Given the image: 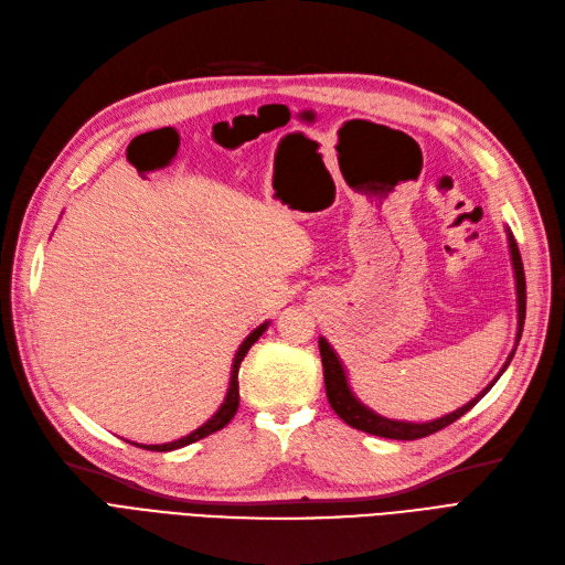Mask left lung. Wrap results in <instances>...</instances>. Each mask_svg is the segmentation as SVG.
<instances>
[{
    "instance_id": "left-lung-1",
    "label": "left lung",
    "mask_w": 565,
    "mask_h": 565,
    "mask_svg": "<svg viewBox=\"0 0 565 565\" xmlns=\"http://www.w3.org/2000/svg\"><path fill=\"white\" fill-rule=\"evenodd\" d=\"M508 233V246H510V258H512V269H514V288H516V338H514V349L508 356L505 365L500 367V372L495 374V380L482 388V393H477L470 403H466L463 407L454 409L451 414L440 416V419H433V422H424V424H416V422H398V419H386V416L372 412L367 405H363L356 395H353L351 386H349V377H347V370L340 361V356L335 353V349L330 347V342L326 338H319V349H321V363H323V382H326V395H328V403L330 407L335 409V414L344 424H349L351 428H359L363 433L370 435H380V437H388V440H419V437L433 435L437 430L447 428L449 424H454L456 419H461L466 412H470L479 401L484 398V395L491 391V386L500 380V374H503L514 356L516 344L521 340V330H524V319H526V277H524V263H521L519 256V246L514 242V235L510 233V227H505Z\"/></svg>"
}]
</instances>
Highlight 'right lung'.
I'll return each instance as SVG.
<instances>
[{
  "label": "right lung",
  "mask_w": 565,
  "mask_h": 565,
  "mask_svg": "<svg viewBox=\"0 0 565 565\" xmlns=\"http://www.w3.org/2000/svg\"><path fill=\"white\" fill-rule=\"evenodd\" d=\"M267 326H269V321L260 323L256 330H250L248 338L239 344V349H237V353H235V359H233V367H230L227 393H225V398H223L221 407L214 412L212 419H206L200 428H195L193 433H188V435L179 437V440H174V443H164V445H137V443H130V445L143 447V449H151V451H174V449H181V447H185V445H193V443L202 440V437L212 435V433L225 428L230 422H233V416H235V412H237V407H239V380H237L239 365H242V361H244V356H246V351L260 340V335L267 330Z\"/></svg>",
  "instance_id": "add662e5"
}]
</instances>
